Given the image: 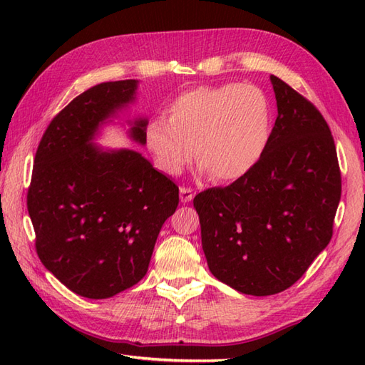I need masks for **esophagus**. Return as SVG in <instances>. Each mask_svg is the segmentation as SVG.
<instances>
[{
  "instance_id": "1",
  "label": "esophagus",
  "mask_w": 365,
  "mask_h": 365,
  "mask_svg": "<svg viewBox=\"0 0 365 365\" xmlns=\"http://www.w3.org/2000/svg\"><path fill=\"white\" fill-rule=\"evenodd\" d=\"M192 197H195V191H192L191 188H188V187H182L180 188V200H182L183 204L191 202Z\"/></svg>"
}]
</instances>
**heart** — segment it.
Instances as JSON below:
<instances>
[{"label": "heart", "instance_id": "obj_1", "mask_svg": "<svg viewBox=\"0 0 365 365\" xmlns=\"http://www.w3.org/2000/svg\"><path fill=\"white\" fill-rule=\"evenodd\" d=\"M269 135L265 92L254 84L227 83L178 96L169 106V119L149 122L145 144L170 175L180 174L196 152L200 173L215 182H234L257 165Z\"/></svg>", "mask_w": 365, "mask_h": 365}]
</instances>
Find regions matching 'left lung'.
<instances>
[{
  "label": "left lung",
  "instance_id": "1",
  "mask_svg": "<svg viewBox=\"0 0 365 365\" xmlns=\"http://www.w3.org/2000/svg\"><path fill=\"white\" fill-rule=\"evenodd\" d=\"M277 118L262 158L229 187L192 200L212 274L268 297L306 273L332 237L342 191L334 139L317 108L271 75Z\"/></svg>",
  "mask_w": 365,
  "mask_h": 365
}]
</instances>
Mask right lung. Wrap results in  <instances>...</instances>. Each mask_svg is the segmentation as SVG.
Here are the masks:
<instances>
[{"mask_svg": "<svg viewBox=\"0 0 365 365\" xmlns=\"http://www.w3.org/2000/svg\"><path fill=\"white\" fill-rule=\"evenodd\" d=\"M138 80L102 83L73 98L37 147L28 212L43 267L84 298L105 299L145 276L178 187L141 153L96 138L136 100ZM145 144L147 118L127 122Z\"/></svg>", "mask_w": 365, "mask_h": 365, "instance_id": "1", "label": "right lung"}]
</instances>
